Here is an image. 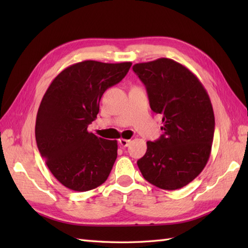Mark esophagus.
<instances>
[{
	"label": "esophagus",
	"mask_w": 248,
	"mask_h": 248,
	"mask_svg": "<svg viewBox=\"0 0 248 248\" xmlns=\"http://www.w3.org/2000/svg\"><path fill=\"white\" fill-rule=\"evenodd\" d=\"M118 143L121 147H128L130 144V140H125V139H120L118 140Z\"/></svg>",
	"instance_id": "esophagus-1"
}]
</instances>
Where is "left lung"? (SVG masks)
I'll return each mask as SVG.
<instances>
[{"mask_svg":"<svg viewBox=\"0 0 248 248\" xmlns=\"http://www.w3.org/2000/svg\"><path fill=\"white\" fill-rule=\"evenodd\" d=\"M133 71L146 86L151 109L163 116L164 131L147 141L140 170L162 189L181 188L202 171L211 154L215 120L209 94L192 71L170 59L135 64Z\"/></svg>","mask_w":248,"mask_h":248,"instance_id":"left-lung-1","label":"left lung"}]
</instances>
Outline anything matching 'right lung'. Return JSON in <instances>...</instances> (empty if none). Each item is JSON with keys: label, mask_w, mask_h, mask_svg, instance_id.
I'll return each instance as SVG.
<instances>
[{"label": "right lung", "mask_w": 248, "mask_h": 248, "mask_svg": "<svg viewBox=\"0 0 248 248\" xmlns=\"http://www.w3.org/2000/svg\"><path fill=\"white\" fill-rule=\"evenodd\" d=\"M132 62L84 61L62 70L46 89L35 125L41 156L62 186L77 192L96 188L117 157V140L98 138L87 127L97 118L108 88L119 83Z\"/></svg>", "instance_id": "obj_1"}]
</instances>
